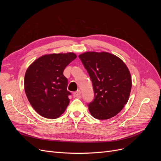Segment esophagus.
Listing matches in <instances>:
<instances>
[{"label": "esophagus", "instance_id": "esophagus-1", "mask_svg": "<svg viewBox=\"0 0 161 161\" xmlns=\"http://www.w3.org/2000/svg\"><path fill=\"white\" fill-rule=\"evenodd\" d=\"M73 96L76 98H80L81 97V92L80 90H78L76 92H75L74 93H73Z\"/></svg>", "mask_w": 161, "mask_h": 161}]
</instances>
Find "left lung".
Here are the masks:
<instances>
[{"label": "left lung", "mask_w": 161, "mask_h": 161, "mask_svg": "<svg viewBox=\"0 0 161 161\" xmlns=\"http://www.w3.org/2000/svg\"><path fill=\"white\" fill-rule=\"evenodd\" d=\"M91 78L94 99L88 104L91 115L108 119L127 103L131 88L130 71L120 58L108 52H85L79 56Z\"/></svg>", "instance_id": "8db88e82"}]
</instances>
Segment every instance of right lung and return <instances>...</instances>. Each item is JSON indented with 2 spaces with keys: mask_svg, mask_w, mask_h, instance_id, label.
I'll use <instances>...</instances> for the list:
<instances>
[{
  "mask_svg": "<svg viewBox=\"0 0 161 161\" xmlns=\"http://www.w3.org/2000/svg\"><path fill=\"white\" fill-rule=\"evenodd\" d=\"M76 58L74 53H52L39 58L29 66L24 80L25 91L33 108L42 116L56 119L69 104L65 68Z\"/></svg>",
  "mask_w": 161,
  "mask_h": 161,
  "instance_id": "add662e5",
  "label": "right lung"
}]
</instances>
